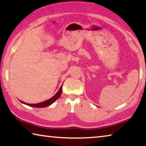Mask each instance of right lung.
I'll return each instance as SVG.
<instances>
[{"label":"right lung","mask_w":146,"mask_h":146,"mask_svg":"<svg viewBox=\"0 0 146 146\" xmlns=\"http://www.w3.org/2000/svg\"><path fill=\"white\" fill-rule=\"evenodd\" d=\"M62 86H61V87L60 88V89H59L58 92L56 93L53 97H51V98H49V99H48V100L44 101V102L37 103V104H28V103L24 102L21 100H20V101H21V102L24 104L28 105L29 106H31V107H35V108H46V107H48V106H50L51 104H52L54 102H55V101L56 99H58V98L60 97V96L61 93H62Z\"/></svg>","instance_id":"1"}]
</instances>
